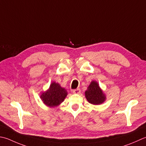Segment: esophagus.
<instances>
[{
	"label": "esophagus",
	"mask_w": 146,
	"mask_h": 146,
	"mask_svg": "<svg viewBox=\"0 0 146 146\" xmlns=\"http://www.w3.org/2000/svg\"><path fill=\"white\" fill-rule=\"evenodd\" d=\"M81 92V90L80 88H76V89H75L73 90V93L74 94H80Z\"/></svg>",
	"instance_id": "1"
}]
</instances>
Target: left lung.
<instances>
[{"label": "left lung", "mask_w": 146, "mask_h": 146, "mask_svg": "<svg viewBox=\"0 0 146 146\" xmlns=\"http://www.w3.org/2000/svg\"><path fill=\"white\" fill-rule=\"evenodd\" d=\"M85 98L89 103L94 105L102 104L106 101V97L100 88L96 81H92L85 91Z\"/></svg>", "instance_id": "left-lung-1"}]
</instances>
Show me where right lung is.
Instances as JSON below:
<instances>
[{"label": "right lung", "instance_id": "obj_1", "mask_svg": "<svg viewBox=\"0 0 146 146\" xmlns=\"http://www.w3.org/2000/svg\"><path fill=\"white\" fill-rule=\"evenodd\" d=\"M68 92L58 83L52 82L48 89L43 92L40 98L44 103L50 108L56 107L64 101Z\"/></svg>", "mask_w": 146, "mask_h": 146}]
</instances>
